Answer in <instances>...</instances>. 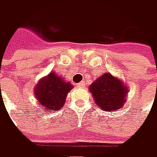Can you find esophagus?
<instances>
[{
    "label": "esophagus",
    "mask_w": 157,
    "mask_h": 157,
    "mask_svg": "<svg viewBox=\"0 0 157 157\" xmlns=\"http://www.w3.org/2000/svg\"><path fill=\"white\" fill-rule=\"evenodd\" d=\"M77 86L78 87H84L85 86V82H81V83H79L77 85Z\"/></svg>",
    "instance_id": "34e87169"
}]
</instances>
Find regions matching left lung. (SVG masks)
Wrapping results in <instances>:
<instances>
[{
  "label": "left lung",
  "instance_id": "1",
  "mask_svg": "<svg viewBox=\"0 0 157 157\" xmlns=\"http://www.w3.org/2000/svg\"><path fill=\"white\" fill-rule=\"evenodd\" d=\"M98 109L105 112H114L126 103L128 86L120 78L106 72L98 77L89 86Z\"/></svg>",
  "mask_w": 157,
  "mask_h": 157
}]
</instances>
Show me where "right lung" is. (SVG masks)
I'll return each instance as SVG.
<instances>
[{"label":"right lung","instance_id":"right-lung-1","mask_svg":"<svg viewBox=\"0 0 157 157\" xmlns=\"http://www.w3.org/2000/svg\"><path fill=\"white\" fill-rule=\"evenodd\" d=\"M72 87L70 82L55 71H51L40 79L34 87L35 98L44 110L59 111L64 106L67 95Z\"/></svg>","mask_w":157,"mask_h":157}]
</instances>
